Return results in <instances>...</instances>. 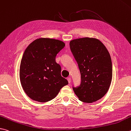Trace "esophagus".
Masks as SVG:
<instances>
[{"mask_svg":"<svg viewBox=\"0 0 131 131\" xmlns=\"http://www.w3.org/2000/svg\"><path fill=\"white\" fill-rule=\"evenodd\" d=\"M67 80H68V81L69 82V84H70V82H71V78L70 77H68Z\"/></svg>","mask_w":131,"mask_h":131,"instance_id":"34e87169","label":"esophagus"}]
</instances>
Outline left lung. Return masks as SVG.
I'll list each match as a JSON object with an SVG mask.
<instances>
[{"label":"left lung","mask_w":131,"mask_h":131,"mask_svg":"<svg viewBox=\"0 0 131 131\" xmlns=\"http://www.w3.org/2000/svg\"><path fill=\"white\" fill-rule=\"evenodd\" d=\"M70 47L81 75L80 86L73 90L80 101L92 103L108 92L112 79V64L109 51L94 38L73 39Z\"/></svg>","instance_id":"1"}]
</instances>
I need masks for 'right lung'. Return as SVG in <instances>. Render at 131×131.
Segmentation results:
<instances>
[{"label": "right lung", "mask_w": 131, "mask_h": 131, "mask_svg": "<svg viewBox=\"0 0 131 131\" xmlns=\"http://www.w3.org/2000/svg\"><path fill=\"white\" fill-rule=\"evenodd\" d=\"M65 46L58 39L40 38L28 45L19 68L23 89L31 99L45 103L55 98L68 80L61 75V66L56 57Z\"/></svg>", "instance_id": "obj_1"}]
</instances>
